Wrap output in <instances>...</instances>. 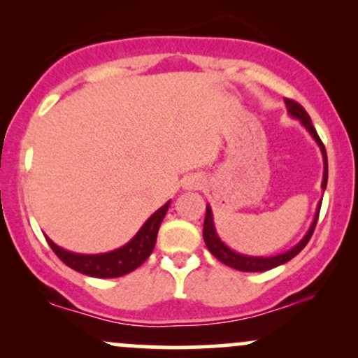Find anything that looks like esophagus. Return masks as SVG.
<instances>
[{"label":"esophagus","mask_w":358,"mask_h":358,"mask_svg":"<svg viewBox=\"0 0 358 358\" xmlns=\"http://www.w3.org/2000/svg\"><path fill=\"white\" fill-rule=\"evenodd\" d=\"M183 188L185 190H199V188H202V180L199 176H190V178L185 180Z\"/></svg>","instance_id":"1"}]
</instances>
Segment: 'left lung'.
I'll return each instance as SVG.
<instances>
[{
  "instance_id": "obj_1",
  "label": "left lung",
  "mask_w": 358,
  "mask_h": 358,
  "mask_svg": "<svg viewBox=\"0 0 358 358\" xmlns=\"http://www.w3.org/2000/svg\"><path fill=\"white\" fill-rule=\"evenodd\" d=\"M287 114H289L293 119H298L301 122V126L305 127L308 133L311 134V138L315 139L316 145H318L320 151H322L323 156V182H322V190L324 192L327 188V182H328V159H327V150H324L322 139H320L318 133L311 124V119L308 116V113L303 109V106H299L298 102L291 101V99H285ZM320 208H322V200H320L318 205H316V213L313 217V222H311L310 229H308L305 236L301 237V241L296 242L291 249L285 250V252L274 254V256H249V254H242L237 252L229 248L224 241L220 239L219 234H217L215 224H213V213H212V207L207 205V213H205V222H203V241L207 244V248L210 252L219 259L220 262H224L225 266L229 268H234L237 271H245V273H262V271H269L273 268H278V266L285 264V262L291 261L296 254H299L303 250V248L308 244V241L311 239L315 231L316 220H318V213Z\"/></svg>"
}]
</instances>
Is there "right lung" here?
<instances>
[{
  "instance_id": "add662e5",
  "label": "right lung",
  "mask_w": 358,
  "mask_h": 358,
  "mask_svg": "<svg viewBox=\"0 0 358 358\" xmlns=\"http://www.w3.org/2000/svg\"><path fill=\"white\" fill-rule=\"evenodd\" d=\"M170 202L171 200H168L163 207H159L158 210L141 225V229L134 234L133 239L126 242L121 248L109 250V252H72V250H67L60 248V245H57L48 236L45 237H47V242L50 244L53 252L60 257V261H64L69 268L77 271V273L102 279L124 276V274L139 268V266L150 257V254L153 252L156 236H158V229L159 225H162L163 219H165Z\"/></svg>"
}]
</instances>
